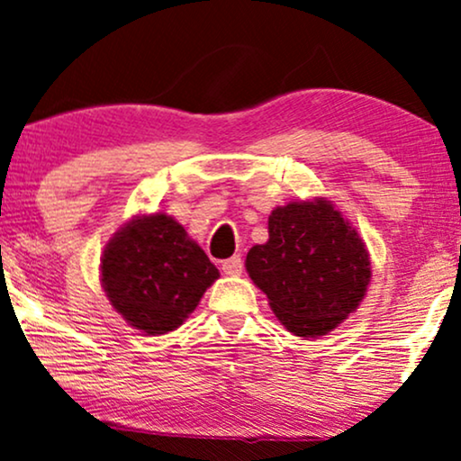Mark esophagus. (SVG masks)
Returning <instances> with one entry per match:
<instances>
[{
	"label": "esophagus",
	"instance_id": "1",
	"mask_svg": "<svg viewBox=\"0 0 461 461\" xmlns=\"http://www.w3.org/2000/svg\"><path fill=\"white\" fill-rule=\"evenodd\" d=\"M221 269H223L225 276H240L242 274V259L238 255L230 257V259H225L221 263Z\"/></svg>",
	"mask_w": 461,
	"mask_h": 461
}]
</instances>
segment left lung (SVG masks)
<instances>
[{"label": "left lung", "instance_id": "left-lung-1", "mask_svg": "<svg viewBox=\"0 0 461 461\" xmlns=\"http://www.w3.org/2000/svg\"><path fill=\"white\" fill-rule=\"evenodd\" d=\"M267 234L244 267L288 333L316 339L358 310L369 291L371 255L333 202L314 195L276 206Z\"/></svg>", "mask_w": 461, "mask_h": 461}]
</instances>
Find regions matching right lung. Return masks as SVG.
<instances>
[{
  "instance_id": "right-lung-1",
  "label": "right lung",
  "mask_w": 461,
  "mask_h": 461,
  "mask_svg": "<svg viewBox=\"0 0 461 461\" xmlns=\"http://www.w3.org/2000/svg\"><path fill=\"white\" fill-rule=\"evenodd\" d=\"M98 280L122 321L158 337L187 321L219 269L175 217L137 212L103 247Z\"/></svg>"
}]
</instances>
